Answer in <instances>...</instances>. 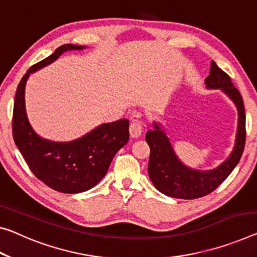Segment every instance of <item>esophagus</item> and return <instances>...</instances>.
Listing matches in <instances>:
<instances>
[{
	"label": "esophagus",
	"instance_id": "obj_1",
	"mask_svg": "<svg viewBox=\"0 0 257 257\" xmlns=\"http://www.w3.org/2000/svg\"><path fill=\"white\" fill-rule=\"evenodd\" d=\"M130 136L133 138H137L142 135V132H143V124H142L141 121L134 120L132 123H130Z\"/></svg>",
	"mask_w": 257,
	"mask_h": 257
}]
</instances>
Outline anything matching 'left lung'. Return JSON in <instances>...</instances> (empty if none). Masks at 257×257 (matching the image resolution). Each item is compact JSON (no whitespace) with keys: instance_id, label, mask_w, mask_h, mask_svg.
<instances>
[{"instance_id":"8db88e82","label":"left lung","mask_w":257,"mask_h":257,"mask_svg":"<svg viewBox=\"0 0 257 257\" xmlns=\"http://www.w3.org/2000/svg\"><path fill=\"white\" fill-rule=\"evenodd\" d=\"M205 84L207 89H221L237 107L238 127L233 150L230 157L216 168L211 170L190 168L175 153L162 124L153 122V129L149 130L145 136L150 146L149 176L156 189L168 197L189 200L213 192L235 168L245 149L246 115L242 97L238 89L234 88L230 76L214 60L210 63V72L206 77Z\"/></svg>"}]
</instances>
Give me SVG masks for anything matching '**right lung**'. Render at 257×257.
I'll return each mask as SVG.
<instances>
[{"instance_id":"obj_1","label":"right lung","mask_w":257,"mask_h":257,"mask_svg":"<svg viewBox=\"0 0 257 257\" xmlns=\"http://www.w3.org/2000/svg\"><path fill=\"white\" fill-rule=\"evenodd\" d=\"M85 47L64 44L35 64L23 76L16 91L12 134L15 143L32 172L44 184L63 193H80L97 185L106 175L114 156L129 141V121L101 123L71 142H54L41 137L30 123L25 105L28 77L55 62L64 52Z\"/></svg>"}]
</instances>
